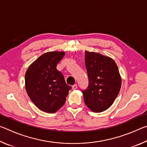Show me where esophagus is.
<instances>
[{"label": "esophagus", "mask_w": 147, "mask_h": 147, "mask_svg": "<svg viewBox=\"0 0 147 147\" xmlns=\"http://www.w3.org/2000/svg\"><path fill=\"white\" fill-rule=\"evenodd\" d=\"M77 88H78V86H77L76 84H74V85H73V86H72V88H73V90H74V89H76Z\"/></svg>", "instance_id": "1"}]
</instances>
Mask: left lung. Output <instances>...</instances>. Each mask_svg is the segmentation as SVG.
<instances>
[{
    "label": "left lung",
    "mask_w": 147,
    "mask_h": 147,
    "mask_svg": "<svg viewBox=\"0 0 147 147\" xmlns=\"http://www.w3.org/2000/svg\"><path fill=\"white\" fill-rule=\"evenodd\" d=\"M89 86L82 90L85 104L93 112L100 113L112 105L121 86L117 65L113 59L94 52L85 51Z\"/></svg>",
    "instance_id": "obj_1"
}]
</instances>
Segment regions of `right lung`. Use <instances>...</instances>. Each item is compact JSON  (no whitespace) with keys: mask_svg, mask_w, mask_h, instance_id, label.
<instances>
[{"mask_svg":"<svg viewBox=\"0 0 147 147\" xmlns=\"http://www.w3.org/2000/svg\"><path fill=\"white\" fill-rule=\"evenodd\" d=\"M64 52H49L33 62L25 74L26 90L30 98L40 110L55 113L65 102L71 89L56 66Z\"/></svg>","mask_w":147,"mask_h":147,"instance_id":"add662e5","label":"right lung"}]
</instances>
